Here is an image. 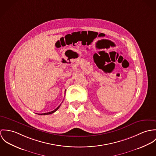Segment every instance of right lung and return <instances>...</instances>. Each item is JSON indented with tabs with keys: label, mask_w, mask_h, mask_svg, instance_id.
I'll return each instance as SVG.
<instances>
[{
	"label": "right lung",
	"mask_w": 156,
	"mask_h": 156,
	"mask_svg": "<svg viewBox=\"0 0 156 156\" xmlns=\"http://www.w3.org/2000/svg\"><path fill=\"white\" fill-rule=\"evenodd\" d=\"M60 105H61V104L56 108V109H55L54 111H51V112H47V113H44V114H38L39 115H48V114H52V113H54V112H55L58 108H59V107L60 106Z\"/></svg>",
	"instance_id": "obj_1"
}]
</instances>
